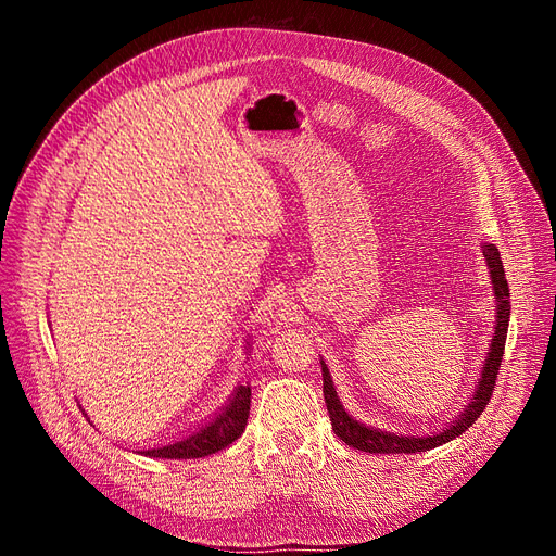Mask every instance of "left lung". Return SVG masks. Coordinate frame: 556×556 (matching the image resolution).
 I'll return each instance as SVG.
<instances>
[{"label":"left lung","mask_w":556,"mask_h":556,"mask_svg":"<svg viewBox=\"0 0 556 556\" xmlns=\"http://www.w3.org/2000/svg\"><path fill=\"white\" fill-rule=\"evenodd\" d=\"M482 256L488 261L490 267V277L494 283V295H496V328H494V339L492 346L488 353L485 367H482L480 381H478V390L473 395V402L467 406V410L453 422L447 425V429L432 437H402V434H390V432H381V429L367 427L363 422L353 420L344 406L339 404L337 400V390L332 386L330 371L326 367V363L320 361V367H324V397H326V406L330 414V422L334 434L342 439L346 445L355 447V451L363 453H374V455H408V453H425L432 451L437 445H443L447 441H453L455 437H459L480 418L482 410H485L492 392H494V383H496V374L501 367V361H504V349H506V332H508V318H510V291H508V281L504 275V263H501L498 249L494 244H485L482 247Z\"/></svg>","instance_id":"8db88e82"}]
</instances>
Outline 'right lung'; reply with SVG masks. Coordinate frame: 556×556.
Returning <instances> with one entry per match:
<instances>
[{"mask_svg":"<svg viewBox=\"0 0 556 556\" xmlns=\"http://www.w3.org/2000/svg\"><path fill=\"white\" fill-rule=\"evenodd\" d=\"M249 402H252V388L238 386L230 404L210 425H205L203 429H199V432L182 441L150 447V451H140V455L161 457V459H193V457L199 459V457L217 453L244 432L247 418H249Z\"/></svg>","mask_w":556,"mask_h":556,"instance_id":"1","label":"right lung"}]
</instances>
